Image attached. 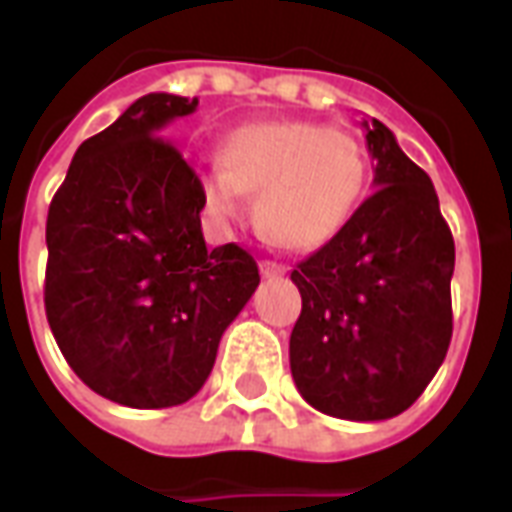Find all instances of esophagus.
I'll return each mask as SVG.
<instances>
[{"mask_svg":"<svg viewBox=\"0 0 512 512\" xmlns=\"http://www.w3.org/2000/svg\"><path fill=\"white\" fill-rule=\"evenodd\" d=\"M260 273H263V279L273 281V279H281L284 273H287V268L281 263H273V260H263L260 263Z\"/></svg>","mask_w":512,"mask_h":512,"instance_id":"obj_1","label":"esophagus"}]
</instances>
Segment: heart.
<instances>
[{
	"mask_svg": "<svg viewBox=\"0 0 512 512\" xmlns=\"http://www.w3.org/2000/svg\"><path fill=\"white\" fill-rule=\"evenodd\" d=\"M369 159L356 135L305 119L244 124L220 146V162L199 172V196L220 223L252 212L271 241L316 252L356 215Z\"/></svg>",
	"mask_w": 512,
	"mask_h": 512,
	"instance_id": "1",
	"label": "heart"
}]
</instances>
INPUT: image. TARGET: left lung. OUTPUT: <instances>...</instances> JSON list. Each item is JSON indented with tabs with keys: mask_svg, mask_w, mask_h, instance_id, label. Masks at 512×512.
Segmentation results:
<instances>
[{
	"mask_svg": "<svg viewBox=\"0 0 512 512\" xmlns=\"http://www.w3.org/2000/svg\"><path fill=\"white\" fill-rule=\"evenodd\" d=\"M374 193L345 231L292 271L303 311L289 337L300 396L340 420L406 412L452 340L454 239L430 177L382 122H361Z\"/></svg>",
	"mask_w": 512,
	"mask_h": 512,
	"instance_id": "1",
	"label": "left lung"
}]
</instances>
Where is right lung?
<instances>
[{"instance_id": "1", "label": "right lung", "mask_w": 512, "mask_h": 512, "mask_svg": "<svg viewBox=\"0 0 512 512\" xmlns=\"http://www.w3.org/2000/svg\"><path fill=\"white\" fill-rule=\"evenodd\" d=\"M199 100L148 92L76 148L47 215L44 311L60 353L98 396L185 404L260 284L239 244L207 249L196 172L162 130Z\"/></svg>"}]
</instances>
